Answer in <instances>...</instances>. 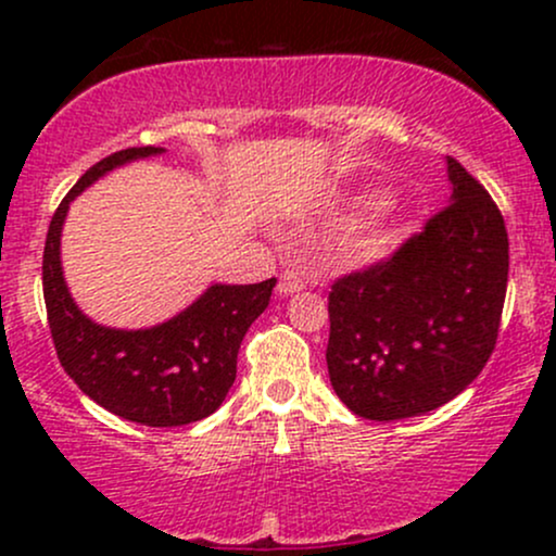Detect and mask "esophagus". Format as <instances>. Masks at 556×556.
<instances>
[{
  "mask_svg": "<svg viewBox=\"0 0 556 556\" xmlns=\"http://www.w3.org/2000/svg\"><path fill=\"white\" fill-rule=\"evenodd\" d=\"M277 290H279V295H292V292L305 290L303 274H300V271H285L282 277H279Z\"/></svg>",
  "mask_w": 556,
  "mask_h": 556,
  "instance_id": "1",
  "label": "esophagus"
}]
</instances>
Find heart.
Masks as SVG:
<instances>
[{
  "mask_svg": "<svg viewBox=\"0 0 556 556\" xmlns=\"http://www.w3.org/2000/svg\"><path fill=\"white\" fill-rule=\"evenodd\" d=\"M400 225V208L394 201H379L371 208V214L355 227L350 256L353 258H376L387 251L389 242L394 240Z\"/></svg>",
  "mask_w": 556,
  "mask_h": 556,
  "instance_id": "b5f03b06",
  "label": "heart"
}]
</instances>
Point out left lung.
Returning a JSON list of instances; mask_svg holds the SVG:
<instances>
[{
	"label": "left lung",
	"mask_w": 556,
	"mask_h": 556,
	"mask_svg": "<svg viewBox=\"0 0 556 556\" xmlns=\"http://www.w3.org/2000/svg\"><path fill=\"white\" fill-rule=\"evenodd\" d=\"M452 198L392 256L334 279L329 379L355 416L400 420L455 400L494 353L509 271L502 212L457 159Z\"/></svg>",
	"instance_id": "1"
}]
</instances>
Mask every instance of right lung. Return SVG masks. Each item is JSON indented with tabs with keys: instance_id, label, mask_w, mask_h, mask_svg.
I'll list each match as a JSON object with an SVG mask.
<instances>
[{
	"instance_id": "1",
	"label": "right lung",
	"mask_w": 556,
	"mask_h": 556,
	"mask_svg": "<svg viewBox=\"0 0 556 556\" xmlns=\"http://www.w3.org/2000/svg\"><path fill=\"white\" fill-rule=\"evenodd\" d=\"M162 151L140 146L101 159L62 198L43 245V300L56 358L80 392L114 416L169 429L212 416L225 402L238 374L242 337L266 311L277 279L212 285L190 308L151 329H110L80 314L60 261L70 201L119 164Z\"/></svg>"
}]
</instances>
